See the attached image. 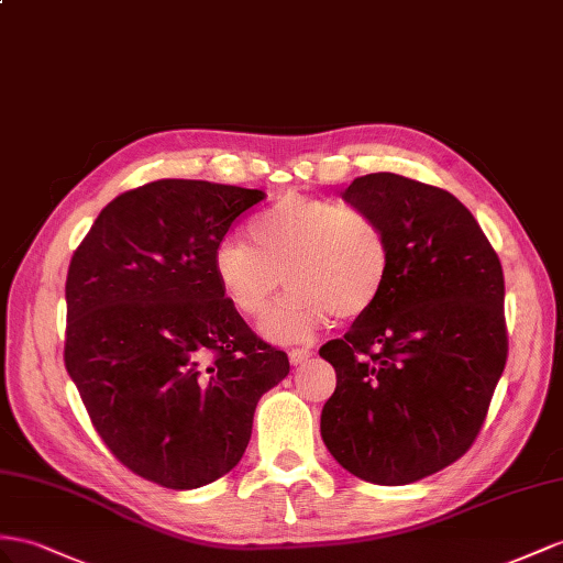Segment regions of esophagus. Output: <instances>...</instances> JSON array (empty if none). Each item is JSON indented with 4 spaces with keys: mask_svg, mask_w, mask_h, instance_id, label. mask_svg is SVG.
<instances>
[{
    "mask_svg": "<svg viewBox=\"0 0 563 563\" xmlns=\"http://www.w3.org/2000/svg\"><path fill=\"white\" fill-rule=\"evenodd\" d=\"M309 356H311V352H309V350H292V352H290V364H292V366L305 364Z\"/></svg>",
    "mask_w": 563,
    "mask_h": 563,
    "instance_id": "esophagus-1",
    "label": "esophagus"
}]
</instances>
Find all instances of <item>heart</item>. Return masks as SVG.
<instances>
[{"mask_svg":"<svg viewBox=\"0 0 563 563\" xmlns=\"http://www.w3.org/2000/svg\"><path fill=\"white\" fill-rule=\"evenodd\" d=\"M250 244H216L211 268L228 307L262 316V335L278 344L309 342L330 316L350 321L373 309L390 276V240L371 211L328 197L285 195L254 216Z\"/></svg>","mask_w":563,"mask_h":563,"instance_id":"1","label":"heart"}]
</instances>
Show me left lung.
<instances>
[{"mask_svg": "<svg viewBox=\"0 0 563 563\" xmlns=\"http://www.w3.org/2000/svg\"><path fill=\"white\" fill-rule=\"evenodd\" d=\"M342 199L383 223L390 276L373 309L319 352L338 376L321 438L356 478L409 485L454 464L483 428L509 352L501 264L440 187L368 173Z\"/></svg>", "mask_w": 563, "mask_h": 563, "instance_id": "obj_1", "label": "left lung"}]
</instances>
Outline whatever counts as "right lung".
Segmentation results:
<instances>
[{
  "mask_svg": "<svg viewBox=\"0 0 563 563\" xmlns=\"http://www.w3.org/2000/svg\"><path fill=\"white\" fill-rule=\"evenodd\" d=\"M266 195L156 180L102 209L68 266L64 362L99 438L162 487L238 466L254 409L287 373L213 278L216 244Z\"/></svg>",
  "mask_w": 563,
  "mask_h": 563,
  "instance_id": "add662e5",
  "label": "right lung"
}]
</instances>
